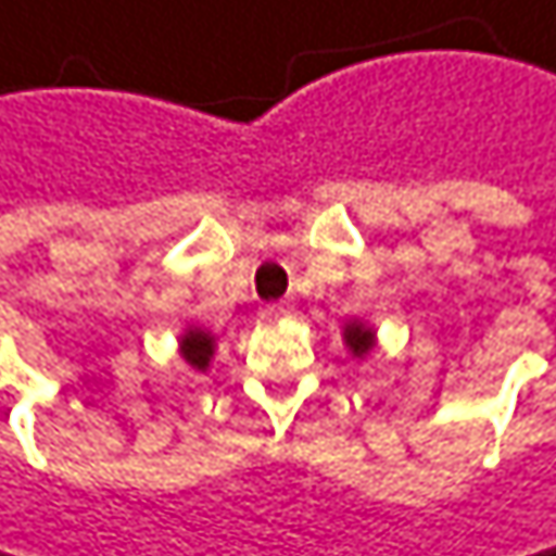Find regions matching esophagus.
I'll use <instances>...</instances> for the list:
<instances>
[{
    "label": "esophagus",
    "instance_id": "34e87169",
    "mask_svg": "<svg viewBox=\"0 0 556 556\" xmlns=\"http://www.w3.org/2000/svg\"><path fill=\"white\" fill-rule=\"evenodd\" d=\"M260 316L263 319H283V316H290V303H266L263 309H260Z\"/></svg>",
    "mask_w": 556,
    "mask_h": 556
}]
</instances>
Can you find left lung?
<instances>
[{
	"mask_svg": "<svg viewBox=\"0 0 556 556\" xmlns=\"http://www.w3.org/2000/svg\"><path fill=\"white\" fill-rule=\"evenodd\" d=\"M342 342H345V349L355 355V359H366V355L376 349V329L366 326L363 319H349L342 326Z\"/></svg>",
	"mask_w": 556,
	"mask_h": 556,
	"instance_id": "8db88e82",
	"label": "left lung"
}]
</instances>
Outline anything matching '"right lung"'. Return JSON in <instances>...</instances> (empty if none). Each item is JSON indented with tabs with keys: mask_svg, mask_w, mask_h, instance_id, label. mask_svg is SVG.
I'll return each instance as SVG.
<instances>
[{
	"mask_svg": "<svg viewBox=\"0 0 556 556\" xmlns=\"http://www.w3.org/2000/svg\"><path fill=\"white\" fill-rule=\"evenodd\" d=\"M214 349H217V339L207 329H201V326H187L184 329V336H180V355H184V363L193 366L197 372H207L211 369Z\"/></svg>",
	"mask_w": 556,
	"mask_h": 556,
	"instance_id": "1",
	"label": "right lung"
}]
</instances>
